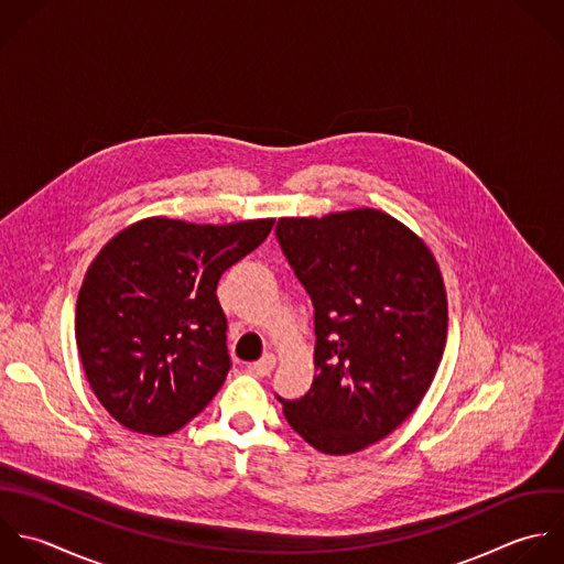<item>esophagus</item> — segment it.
<instances>
[{
  "mask_svg": "<svg viewBox=\"0 0 564 564\" xmlns=\"http://www.w3.org/2000/svg\"><path fill=\"white\" fill-rule=\"evenodd\" d=\"M276 367V356L274 354H265L261 360L248 365V369L257 376H270V371Z\"/></svg>",
  "mask_w": 564,
  "mask_h": 564,
  "instance_id": "34e87169",
  "label": "esophagus"
}]
</instances>
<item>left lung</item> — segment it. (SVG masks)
I'll return each mask as SVG.
<instances>
[{
    "label": "left lung",
    "mask_w": 564,
    "mask_h": 564,
    "mask_svg": "<svg viewBox=\"0 0 564 564\" xmlns=\"http://www.w3.org/2000/svg\"><path fill=\"white\" fill-rule=\"evenodd\" d=\"M279 243L314 303L316 376L283 400L290 426L325 455L360 453L424 400L448 334V299L426 241L378 208L281 217Z\"/></svg>",
    "instance_id": "8db88e82"
}]
</instances>
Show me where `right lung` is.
<instances>
[{"label": "right lung", "mask_w": 564, "mask_h": 564, "mask_svg": "<svg viewBox=\"0 0 564 564\" xmlns=\"http://www.w3.org/2000/svg\"><path fill=\"white\" fill-rule=\"evenodd\" d=\"M272 226V217L193 224L155 215L100 248L83 276L74 334L87 382L118 424L171 435L215 398L230 369L215 290Z\"/></svg>", "instance_id": "1"}]
</instances>
